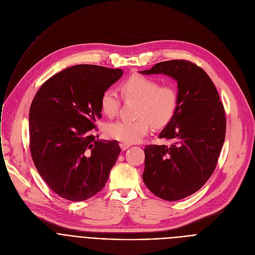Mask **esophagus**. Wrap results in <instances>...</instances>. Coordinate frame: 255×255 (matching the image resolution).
Instances as JSON below:
<instances>
[{"label": "esophagus", "instance_id": "esophagus-1", "mask_svg": "<svg viewBox=\"0 0 255 255\" xmlns=\"http://www.w3.org/2000/svg\"><path fill=\"white\" fill-rule=\"evenodd\" d=\"M130 146H131V144H129V143H125V142L120 143V147H121L122 150H126V149H128Z\"/></svg>", "mask_w": 255, "mask_h": 255}]
</instances>
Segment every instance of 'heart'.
<instances>
[{
    "label": "heart",
    "instance_id": "b5f03b06",
    "mask_svg": "<svg viewBox=\"0 0 255 255\" xmlns=\"http://www.w3.org/2000/svg\"><path fill=\"white\" fill-rule=\"evenodd\" d=\"M125 100L138 101L136 120H119L109 123L107 134L113 139L135 143L146 135L150 125L154 128L166 126L174 117L178 107V93L173 86L160 84L150 78L134 75L120 86ZM100 106L102 112L108 117L118 114L121 98L115 89L109 88L101 96Z\"/></svg>",
    "mask_w": 255,
    "mask_h": 255
}]
</instances>
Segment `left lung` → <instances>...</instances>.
<instances>
[{"label":"left lung","instance_id":"left-lung-1","mask_svg":"<svg viewBox=\"0 0 255 255\" xmlns=\"http://www.w3.org/2000/svg\"><path fill=\"white\" fill-rule=\"evenodd\" d=\"M140 74H163L177 83L176 113L159 134L172 143L146 145L142 176L155 196L178 201L199 191L216 168L226 134L224 107L205 70L191 61H161Z\"/></svg>","mask_w":255,"mask_h":255}]
</instances>
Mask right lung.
<instances>
[{"mask_svg":"<svg viewBox=\"0 0 255 255\" xmlns=\"http://www.w3.org/2000/svg\"><path fill=\"white\" fill-rule=\"evenodd\" d=\"M122 75L120 68L70 66L48 79L32 101L33 162L52 192L65 200L85 201L99 193L121 152L118 141L95 140L92 131L102 117V94Z\"/></svg>","mask_w":255,"mask_h":255,"instance_id":"right-lung-1","label":"right lung"}]
</instances>
